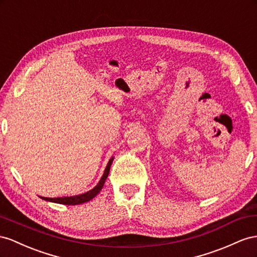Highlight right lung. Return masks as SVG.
I'll list each match as a JSON object with an SVG mask.
<instances>
[{
	"mask_svg": "<svg viewBox=\"0 0 257 257\" xmlns=\"http://www.w3.org/2000/svg\"><path fill=\"white\" fill-rule=\"evenodd\" d=\"M113 163V158L109 159L108 164L105 168L104 173L102 175V178L100 180V182L98 183V185L92 188L89 192H87L83 195H78V196H73V197H59V198H45V197H41L42 199L44 200H47V201H51V202H56V203H61V204H68V206H75V204H82L84 202H87L91 200L92 198L96 197L99 193L100 190L103 187L105 180L108 175L109 172V168H111V165Z\"/></svg>",
	"mask_w": 257,
	"mask_h": 257,
	"instance_id": "right-lung-1",
	"label": "right lung"
}]
</instances>
